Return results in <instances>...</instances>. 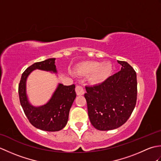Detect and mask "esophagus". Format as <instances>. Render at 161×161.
I'll return each mask as SVG.
<instances>
[{
  "label": "esophagus",
  "instance_id": "esophagus-1",
  "mask_svg": "<svg viewBox=\"0 0 161 161\" xmlns=\"http://www.w3.org/2000/svg\"><path fill=\"white\" fill-rule=\"evenodd\" d=\"M75 91L77 95H82L84 94V90L81 86H77L75 88Z\"/></svg>",
  "mask_w": 161,
  "mask_h": 161
}]
</instances>
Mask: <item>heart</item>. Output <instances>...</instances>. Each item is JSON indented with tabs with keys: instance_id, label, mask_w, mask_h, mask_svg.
<instances>
[{
	"instance_id": "b5f03b06",
	"label": "heart",
	"mask_w": 161,
	"mask_h": 161,
	"mask_svg": "<svg viewBox=\"0 0 161 161\" xmlns=\"http://www.w3.org/2000/svg\"><path fill=\"white\" fill-rule=\"evenodd\" d=\"M77 73L81 75H93L91 81L94 83H100L111 76L113 66L111 63H102L99 61H85L79 66Z\"/></svg>"
}]
</instances>
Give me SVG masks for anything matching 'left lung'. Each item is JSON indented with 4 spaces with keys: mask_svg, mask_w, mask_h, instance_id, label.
<instances>
[{
    "mask_svg": "<svg viewBox=\"0 0 161 161\" xmlns=\"http://www.w3.org/2000/svg\"><path fill=\"white\" fill-rule=\"evenodd\" d=\"M121 70L103 82L86 86L84 94L90 121L95 129L108 131L124 125L137 100L136 73L130 65L118 61Z\"/></svg>",
    "mask_w": 161,
    "mask_h": 161,
    "instance_id": "obj_1",
    "label": "left lung"
}]
</instances>
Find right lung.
Returning a JSON list of instances; mask_svg holds the SVG:
<instances>
[{
    "label": "right lung",
    "mask_w": 161,
    "mask_h": 161,
    "mask_svg": "<svg viewBox=\"0 0 161 161\" xmlns=\"http://www.w3.org/2000/svg\"><path fill=\"white\" fill-rule=\"evenodd\" d=\"M39 69L57 73L55 58L36 62L23 72L19 85V100L26 117L35 127L46 131H58L66 125L69 111L76 97L75 84H59L46 104L35 107L29 102L26 93V81L34 70Z\"/></svg>",
    "instance_id": "add662e5"
}]
</instances>
